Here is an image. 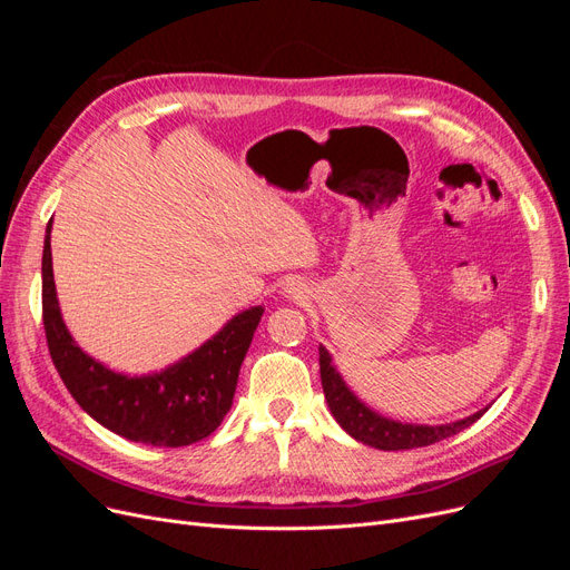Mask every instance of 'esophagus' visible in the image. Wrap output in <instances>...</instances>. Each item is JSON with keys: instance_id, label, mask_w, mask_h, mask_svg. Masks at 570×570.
<instances>
[{"instance_id": "34e87169", "label": "esophagus", "mask_w": 570, "mask_h": 570, "mask_svg": "<svg viewBox=\"0 0 570 570\" xmlns=\"http://www.w3.org/2000/svg\"><path fill=\"white\" fill-rule=\"evenodd\" d=\"M285 292H287V295H292V297H299V295H302V289H299V287H295V283L287 285V287H285Z\"/></svg>"}]
</instances>
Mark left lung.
Here are the masks:
<instances>
[{"mask_svg":"<svg viewBox=\"0 0 570 570\" xmlns=\"http://www.w3.org/2000/svg\"><path fill=\"white\" fill-rule=\"evenodd\" d=\"M318 361H321L323 392L335 421L347 430L354 440L375 446V450L400 452V450H416V446L435 444L440 440L461 433L463 428L473 425L482 416V411H478L473 416L450 425H404V423L383 419L368 406L361 404L350 392V387L342 383L340 373L331 364V354H327L323 347H318Z\"/></svg>","mask_w":570,"mask_h":570,"instance_id":"left-lung-1","label":"left lung"}]
</instances>
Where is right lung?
Segmentation results:
<instances>
[{
  "label": "right lung",
  "mask_w": 570,
  "mask_h": 570,
  "mask_svg": "<svg viewBox=\"0 0 570 570\" xmlns=\"http://www.w3.org/2000/svg\"><path fill=\"white\" fill-rule=\"evenodd\" d=\"M47 223L42 252V323L49 356L82 411L111 433L154 446L209 438L233 406L239 366L264 308L237 314L223 331L159 375L128 377L97 364L68 335L59 314Z\"/></svg>",
  "instance_id": "1"
}]
</instances>
